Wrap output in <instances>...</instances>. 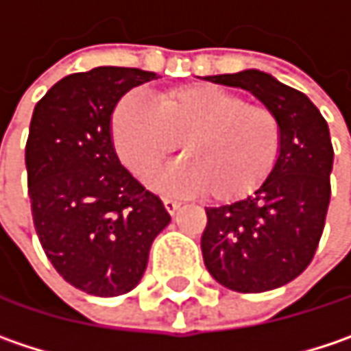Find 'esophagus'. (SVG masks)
I'll list each match as a JSON object with an SVG mask.
<instances>
[{
	"instance_id": "34e87169",
	"label": "esophagus",
	"mask_w": 351,
	"mask_h": 351,
	"mask_svg": "<svg viewBox=\"0 0 351 351\" xmlns=\"http://www.w3.org/2000/svg\"><path fill=\"white\" fill-rule=\"evenodd\" d=\"M163 206H165V210L169 213H176L178 210H180V202L178 199H171V197H163Z\"/></svg>"
}]
</instances>
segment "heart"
Wrapping results in <instances>:
<instances>
[{"label": "heart", "mask_w": 351, "mask_h": 351, "mask_svg": "<svg viewBox=\"0 0 351 351\" xmlns=\"http://www.w3.org/2000/svg\"><path fill=\"white\" fill-rule=\"evenodd\" d=\"M115 149L136 176L147 178L182 141L186 158L154 178L162 191H208L234 202L258 189L282 147V125L271 108L243 101L213 86L171 89L156 104L128 93L112 117Z\"/></svg>", "instance_id": "obj_1"}]
</instances>
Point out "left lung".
I'll return each mask as SVG.
<instances>
[{
	"instance_id": "left-lung-1",
	"label": "left lung",
	"mask_w": 351,
	"mask_h": 351,
	"mask_svg": "<svg viewBox=\"0 0 351 351\" xmlns=\"http://www.w3.org/2000/svg\"><path fill=\"white\" fill-rule=\"evenodd\" d=\"M204 80L254 93L282 125L280 156L262 186L234 204L206 208L204 263L234 291L286 286L310 265L324 232L334 165L328 123L306 93L260 69Z\"/></svg>"
}]
</instances>
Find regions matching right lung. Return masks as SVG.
Returning a JSON list of instances; mask_svg holds the SVG:
<instances>
[{
  "label": "right lung",
  "instance_id": "add662e5",
  "mask_svg": "<svg viewBox=\"0 0 351 351\" xmlns=\"http://www.w3.org/2000/svg\"><path fill=\"white\" fill-rule=\"evenodd\" d=\"M158 73L93 67L60 80L38 101L25 145L41 247L67 284L113 298L136 288L149 247L171 221L162 199L121 165L112 138L117 101Z\"/></svg>",
  "mask_w": 351,
  "mask_h": 351
}]
</instances>
